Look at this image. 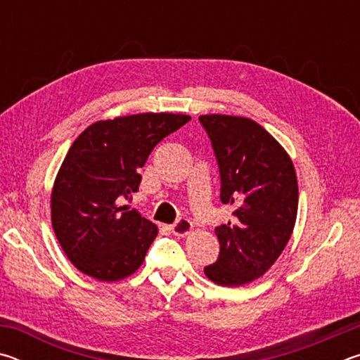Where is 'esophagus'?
Listing matches in <instances>:
<instances>
[{
    "instance_id": "1",
    "label": "esophagus",
    "mask_w": 360,
    "mask_h": 360,
    "mask_svg": "<svg viewBox=\"0 0 360 360\" xmlns=\"http://www.w3.org/2000/svg\"><path fill=\"white\" fill-rule=\"evenodd\" d=\"M169 230H172V233L176 236H187L192 233L193 225L191 221H187V219H179L178 222L169 227Z\"/></svg>"
}]
</instances>
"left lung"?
<instances>
[{
	"instance_id": "left-lung-1",
	"label": "left lung",
	"mask_w": 360,
	"mask_h": 360,
	"mask_svg": "<svg viewBox=\"0 0 360 360\" xmlns=\"http://www.w3.org/2000/svg\"><path fill=\"white\" fill-rule=\"evenodd\" d=\"M221 172V200L235 219L219 225V259L205 266L212 283L238 288L278 260L295 227L298 184L290 155L264 127L240 115H200Z\"/></svg>"
}]
</instances>
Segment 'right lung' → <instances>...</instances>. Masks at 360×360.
Here are the masks:
<instances>
[{"label":"right lung","instance_id":"1","mask_svg":"<svg viewBox=\"0 0 360 360\" xmlns=\"http://www.w3.org/2000/svg\"><path fill=\"white\" fill-rule=\"evenodd\" d=\"M191 115L143 112L96 120L66 154L51 193L52 227L71 264L112 283L143 265L158 229L122 198L138 192L152 149Z\"/></svg>","mask_w":360,"mask_h":360}]
</instances>
